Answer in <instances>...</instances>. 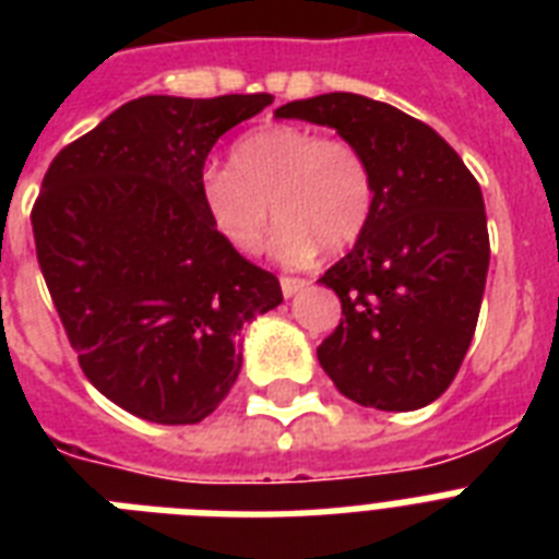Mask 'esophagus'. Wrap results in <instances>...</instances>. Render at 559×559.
Wrapping results in <instances>:
<instances>
[{"label":"esophagus","mask_w":559,"mask_h":559,"mask_svg":"<svg viewBox=\"0 0 559 559\" xmlns=\"http://www.w3.org/2000/svg\"><path fill=\"white\" fill-rule=\"evenodd\" d=\"M310 281L305 278H296V275H281V289H284V296H296V293H301V289L307 287Z\"/></svg>","instance_id":"34e87169"}]
</instances>
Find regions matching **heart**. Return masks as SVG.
Wrapping results in <instances>:
<instances>
[{"mask_svg": "<svg viewBox=\"0 0 559 559\" xmlns=\"http://www.w3.org/2000/svg\"><path fill=\"white\" fill-rule=\"evenodd\" d=\"M228 165L202 174L200 197L214 231L237 252L261 249L270 205L278 217L272 246L289 263L310 261L319 249L342 252L368 228L371 165L342 135L296 124L261 127L231 144Z\"/></svg>", "mask_w": 559, "mask_h": 559, "instance_id": "b5f03b06", "label": "heart"}]
</instances>
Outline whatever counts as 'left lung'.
Returning a JSON list of instances; mask_svg holds the SVG:
<instances>
[{"label": "left lung", "mask_w": 559, "mask_h": 559, "mask_svg": "<svg viewBox=\"0 0 559 559\" xmlns=\"http://www.w3.org/2000/svg\"><path fill=\"white\" fill-rule=\"evenodd\" d=\"M275 116L333 127L373 174L368 228L319 278L345 316L316 350L324 373L359 406L432 403L464 362L485 296L490 237L476 177L432 127L366 95H316Z\"/></svg>", "instance_id": "1"}]
</instances>
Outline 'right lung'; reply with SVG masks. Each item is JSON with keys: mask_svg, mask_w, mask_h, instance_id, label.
I'll list each match as a JSON object with an SVG mask.
<instances>
[{"mask_svg": "<svg viewBox=\"0 0 559 559\" xmlns=\"http://www.w3.org/2000/svg\"><path fill=\"white\" fill-rule=\"evenodd\" d=\"M272 95H144L66 144L31 211L37 261L86 380L151 424H200L235 385L240 331L284 301L214 231L200 182Z\"/></svg>", "mask_w": 559, "mask_h": 559, "instance_id": "obj_1", "label": "right lung"}]
</instances>
